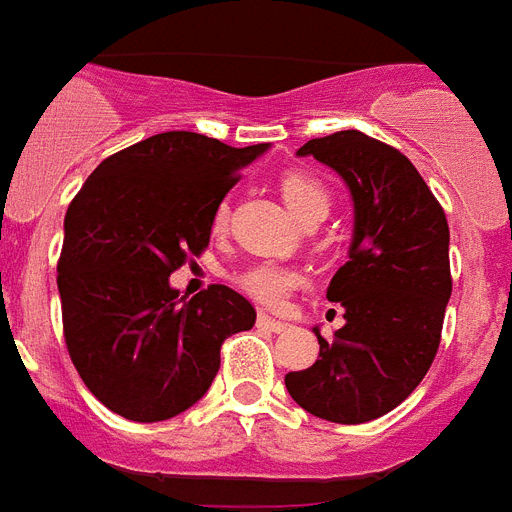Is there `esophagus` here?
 I'll list each match as a JSON object with an SVG mask.
<instances>
[{
    "instance_id": "esophagus-1",
    "label": "esophagus",
    "mask_w": 512,
    "mask_h": 512,
    "mask_svg": "<svg viewBox=\"0 0 512 512\" xmlns=\"http://www.w3.org/2000/svg\"><path fill=\"white\" fill-rule=\"evenodd\" d=\"M256 325L261 327V330H269V333H285L288 330V322H280V320H272V317H267V314H261L259 320H256Z\"/></svg>"
}]
</instances>
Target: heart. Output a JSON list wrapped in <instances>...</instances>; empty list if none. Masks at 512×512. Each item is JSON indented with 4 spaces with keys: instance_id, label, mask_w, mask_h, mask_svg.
Masks as SVG:
<instances>
[{
    "instance_id": "heart-1",
    "label": "heart",
    "mask_w": 512,
    "mask_h": 512,
    "mask_svg": "<svg viewBox=\"0 0 512 512\" xmlns=\"http://www.w3.org/2000/svg\"><path fill=\"white\" fill-rule=\"evenodd\" d=\"M280 192L288 208L293 214L306 222L312 216H325L330 211V190L325 187L322 179H317L309 171H288L280 177ZM230 224V208L227 203H219L211 219V230L222 235ZM237 285L245 296H251L256 304L267 306V309H280L285 306L288 296L301 285V275L296 269L282 267L275 261H261L253 267L243 269L237 275Z\"/></svg>"
}]
</instances>
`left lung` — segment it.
<instances>
[{
    "label": "left lung",
    "instance_id": "1",
    "mask_svg": "<svg viewBox=\"0 0 512 512\" xmlns=\"http://www.w3.org/2000/svg\"><path fill=\"white\" fill-rule=\"evenodd\" d=\"M298 155L341 174L354 200L349 261L327 285L346 325L312 367L285 375L298 407L330 423L386 415L420 386L441 341L452 275L449 224L410 158L357 129L309 140Z\"/></svg>",
    "mask_w": 512,
    "mask_h": 512
}]
</instances>
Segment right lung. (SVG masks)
Returning a JSON list of instances; mask_svg holds the SVG:
<instances>
[{"label":"right lung","instance_id":"1","mask_svg":"<svg viewBox=\"0 0 512 512\" xmlns=\"http://www.w3.org/2000/svg\"><path fill=\"white\" fill-rule=\"evenodd\" d=\"M267 147L155 134L105 158L71 200L57 261L65 346L121 418L190 410L214 383L222 343L256 322L237 290L208 285L185 301L169 277L206 251L216 206Z\"/></svg>","mask_w":512,"mask_h":512}]
</instances>
